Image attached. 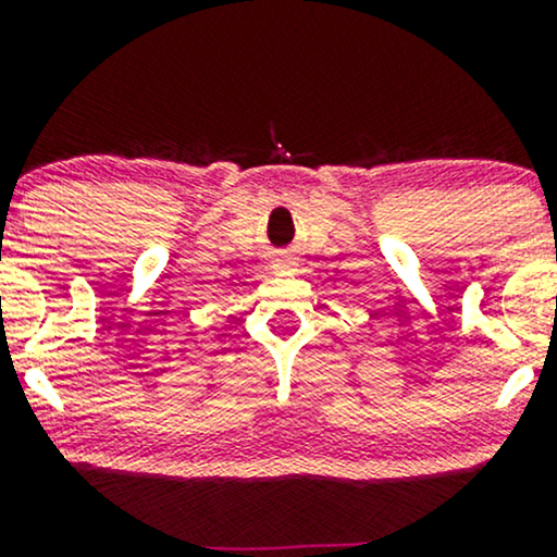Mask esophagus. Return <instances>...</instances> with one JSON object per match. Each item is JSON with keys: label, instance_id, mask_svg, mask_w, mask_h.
Returning <instances> with one entry per match:
<instances>
[{"label": "esophagus", "instance_id": "esophagus-1", "mask_svg": "<svg viewBox=\"0 0 557 557\" xmlns=\"http://www.w3.org/2000/svg\"><path fill=\"white\" fill-rule=\"evenodd\" d=\"M293 267H296V261H293L290 257H280L277 261H274V270L277 272H293Z\"/></svg>", "mask_w": 557, "mask_h": 557}]
</instances>
